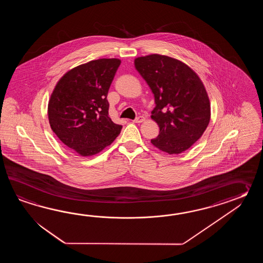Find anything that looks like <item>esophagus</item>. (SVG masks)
Returning <instances> with one entry per match:
<instances>
[{"label":"esophagus","instance_id":"34e87169","mask_svg":"<svg viewBox=\"0 0 263 263\" xmlns=\"http://www.w3.org/2000/svg\"><path fill=\"white\" fill-rule=\"evenodd\" d=\"M145 118L143 117V116H140L138 118H135L134 120V122L135 123H142V122H144L145 121Z\"/></svg>","mask_w":263,"mask_h":263}]
</instances>
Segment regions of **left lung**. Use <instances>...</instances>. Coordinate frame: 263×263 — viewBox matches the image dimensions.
Returning <instances> with one entry per match:
<instances>
[{"mask_svg": "<svg viewBox=\"0 0 263 263\" xmlns=\"http://www.w3.org/2000/svg\"><path fill=\"white\" fill-rule=\"evenodd\" d=\"M134 67L154 94L151 112L160 134L151 143L168 154L190 148L204 134L211 104L201 80L189 66L170 56L149 54L134 59Z\"/></svg>", "mask_w": 263, "mask_h": 263, "instance_id": "1", "label": "left lung"}]
</instances>
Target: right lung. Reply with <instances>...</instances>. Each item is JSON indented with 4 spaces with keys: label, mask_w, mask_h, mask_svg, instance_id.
<instances>
[{
    "label": "right lung",
    "mask_w": 263,
    "mask_h": 263,
    "mask_svg": "<svg viewBox=\"0 0 263 263\" xmlns=\"http://www.w3.org/2000/svg\"><path fill=\"white\" fill-rule=\"evenodd\" d=\"M121 61L102 58L65 73L48 104L50 128L80 156H92L111 145L122 126L108 115V91Z\"/></svg>",
    "instance_id": "1"
}]
</instances>
